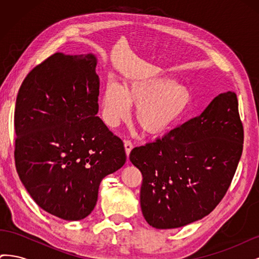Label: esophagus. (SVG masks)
<instances>
[{"label":"esophagus","instance_id":"esophagus-1","mask_svg":"<svg viewBox=\"0 0 259 259\" xmlns=\"http://www.w3.org/2000/svg\"><path fill=\"white\" fill-rule=\"evenodd\" d=\"M124 147H125V152H126V155L128 158V155L132 151V149H133V144H132L131 140H124Z\"/></svg>","mask_w":259,"mask_h":259}]
</instances>
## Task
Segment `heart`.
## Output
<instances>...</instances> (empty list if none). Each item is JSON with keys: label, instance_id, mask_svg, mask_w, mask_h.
<instances>
[{"label": "heart", "instance_id": "b5f03b06", "mask_svg": "<svg viewBox=\"0 0 259 259\" xmlns=\"http://www.w3.org/2000/svg\"><path fill=\"white\" fill-rule=\"evenodd\" d=\"M192 100L188 86L171 76L142 77L120 85L113 80L106 84L101 106L106 123L117 126L127 120L132 106H137L135 120L149 134L166 131L182 116Z\"/></svg>", "mask_w": 259, "mask_h": 259}]
</instances>
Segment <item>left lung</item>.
<instances>
[{
	"instance_id": "8db88e82",
	"label": "left lung",
	"mask_w": 259,
	"mask_h": 259,
	"mask_svg": "<svg viewBox=\"0 0 259 259\" xmlns=\"http://www.w3.org/2000/svg\"><path fill=\"white\" fill-rule=\"evenodd\" d=\"M243 140L238 98L229 91L200 115L133 149L130 160L143 175L140 206L146 222L173 229L208 215L232 182Z\"/></svg>"
}]
</instances>
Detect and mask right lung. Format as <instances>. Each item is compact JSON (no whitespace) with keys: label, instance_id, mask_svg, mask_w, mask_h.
<instances>
[{"label":"right lung","instance_id":"1","mask_svg":"<svg viewBox=\"0 0 259 259\" xmlns=\"http://www.w3.org/2000/svg\"><path fill=\"white\" fill-rule=\"evenodd\" d=\"M93 54L56 53L23 80L15 107V164L36 204L65 221L96 205L100 182L126 161L122 140L98 113Z\"/></svg>","mask_w":259,"mask_h":259}]
</instances>
